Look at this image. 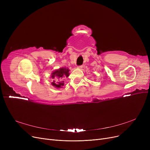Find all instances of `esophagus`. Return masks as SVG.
<instances>
[{
	"mask_svg": "<svg viewBox=\"0 0 150 150\" xmlns=\"http://www.w3.org/2000/svg\"><path fill=\"white\" fill-rule=\"evenodd\" d=\"M82 67H83V66H78V67H77V68H78V69H82Z\"/></svg>",
	"mask_w": 150,
	"mask_h": 150,
	"instance_id": "1",
	"label": "esophagus"
}]
</instances>
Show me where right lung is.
I'll use <instances>...</instances> for the list:
<instances>
[{
    "label": "right lung",
    "mask_w": 150,
    "mask_h": 150,
    "mask_svg": "<svg viewBox=\"0 0 150 150\" xmlns=\"http://www.w3.org/2000/svg\"><path fill=\"white\" fill-rule=\"evenodd\" d=\"M69 70L67 67H61L54 70L51 74V77L53 80L51 83L52 85L57 89L62 88L64 85V79L70 75Z\"/></svg>",
    "instance_id": "right-lung-1"
}]
</instances>
